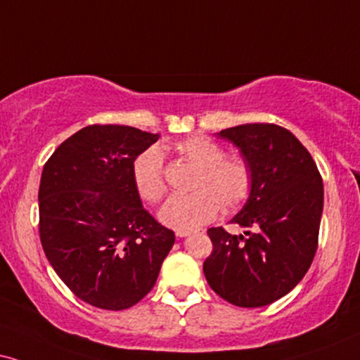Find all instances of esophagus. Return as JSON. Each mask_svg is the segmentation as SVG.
Returning <instances> with one entry per match:
<instances>
[{
	"label": "esophagus",
	"instance_id": "esophagus-1",
	"mask_svg": "<svg viewBox=\"0 0 360 360\" xmlns=\"http://www.w3.org/2000/svg\"><path fill=\"white\" fill-rule=\"evenodd\" d=\"M191 233H193V229H177L176 236L177 238H186V236H189Z\"/></svg>",
	"mask_w": 360,
	"mask_h": 360
}]
</instances>
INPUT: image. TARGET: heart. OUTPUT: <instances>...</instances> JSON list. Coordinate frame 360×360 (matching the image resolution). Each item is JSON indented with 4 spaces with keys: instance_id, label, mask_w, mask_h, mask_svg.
<instances>
[{
    "instance_id": "heart-1",
    "label": "heart",
    "mask_w": 360,
    "mask_h": 360,
    "mask_svg": "<svg viewBox=\"0 0 360 360\" xmlns=\"http://www.w3.org/2000/svg\"><path fill=\"white\" fill-rule=\"evenodd\" d=\"M181 158L199 167L191 194L172 195L161 209V221L174 229H191L211 221L221 206L226 211L239 207L252 189V167L239 156H224L216 141L189 138L176 144ZM133 179L144 201L159 202L166 194L165 159L156 148L136 158Z\"/></svg>"
}]
</instances>
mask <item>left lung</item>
<instances>
[{
	"label": "left lung",
	"instance_id": "left-lung-1",
	"mask_svg": "<svg viewBox=\"0 0 360 360\" xmlns=\"http://www.w3.org/2000/svg\"><path fill=\"white\" fill-rule=\"evenodd\" d=\"M238 146L252 167L248 202L231 222L254 227L233 236L211 227L204 261L207 284L239 307H262L301 282L317 251L324 184L301 141L277 124H240L217 133Z\"/></svg>",
	"mask_w": 360,
	"mask_h": 360
}]
</instances>
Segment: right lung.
Segmentation results:
<instances>
[{
    "label": "right lung",
    "mask_w": 360,
    "mask_h": 360,
    "mask_svg": "<svg viewBox=\"0 0 360 360\" xmlns=\"http://www.w3.org/2000/svg\"><path fill=\"white\" fill-rule=\"evenodd\" d=\"M159 134L91 124L56 148L39 183V238L49 264L81 301L122 311L154 288L174 233L143 207L136 158Z\"/></svg>",
    "instance_id": "add662e5"
}]
</instances>
